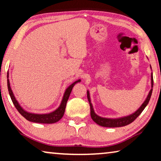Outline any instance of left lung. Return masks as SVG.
Returning <instances> with one entry per match:
<instances>
[{
  "label": "left lung",
  "mask_w": 161,
  "mask_h": 161,
  "mask_svg": "<svg viewBox=\"0 0 161 161\" xmlns=\"http://www.w3.org/2000/svg\"><path fill=\"white\" fill-rule=\"evenodd\" d=\"M151 87H153V73H151ZM152 92H153V89L149 90L147 97L145 101H144V103L142 104V106H140L134 113H133V114L128 115V116L119 117V118H106V117H102L98 116V114H96V112H95V111L93 109V106H92V104L91 103V100H90V92L89 90H87V96L90 106V115H91V118L95 123L103 127H107V128H117V127L125 126L134 121L135 119L139 117V115L142 112V111L144 109V108L146 107L147 105L149 103V100H150Z\"/></svg>",
  "instance_id": "obj_1"
}]
</instances>
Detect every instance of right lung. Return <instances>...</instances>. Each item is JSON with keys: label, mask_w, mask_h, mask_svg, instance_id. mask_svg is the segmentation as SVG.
<instances>
[{"label": "right lung", "mask_w": 161, "mask_h": 161, "mask_svg": "<svg viewBox=\"0 0 161 161\" xmlns=\"http://www.w3.org/2000/svg\"><path fill=\"white\" fill-rule=\"evenodd\" d=\"M80 81L81 80H76L66 88V90H65V91L64 92V95H63L62 101H61L60 106H59V107L57 109H55V111H53V112H52L50 113H47V114H36V113L27 112L26 110H25L24 108L20 106V104L18 102L17 99H16L13 93L12 88H11L9 80H8V72L7 73L8 90L14 105L18 112L22 114V116H23L27 120L33 122V123H38L52 124L57 123V122L60 120V119L63 117V114H64L67 101L69 100L70 94H71V90L73 89L74 86L75 85L76 83L80 82Z\"/></svg>", "instance_id": "obj_1"}]
</instances>
